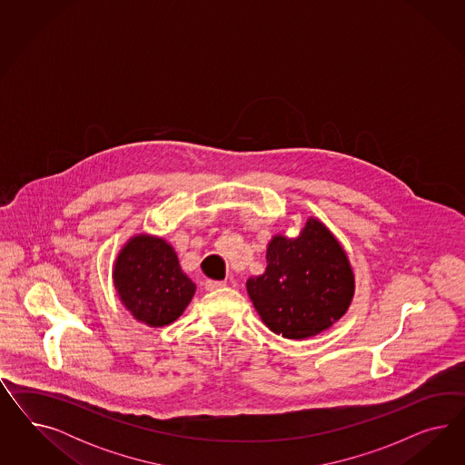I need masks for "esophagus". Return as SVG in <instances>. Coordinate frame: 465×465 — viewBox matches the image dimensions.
Wrapping results in <instances>:
<instances>
[{
  "mask_svg": "<svg viewBox=\"0 0 465 465\" xmlns=\"http://www.w3.org/2000/svg\"><path fill=\"white\" fill-rule=\"evenodd\" d=\"M204 286H206V290H208V292H214V290H220V288H223V286H225V282H214V280H206Z\"/></svg>",
  "mask_w": 465,
  "mask_h": 465,
  "instance_id": "obj_1",
  "label": "esophagus"
}]
</instances>
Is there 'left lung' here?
I'll list each match as a JSON object with an SVG mask.
<instances>
[{"mask_svg":"<svg viewBox=\"0 0 465 465\" xmlns=\"http://www.w3.org/2000/svg\"><path fill=\"white\" fill-rule=\"evenodd\" d=\"M264 274L247 280L262 322L286 339L317 336L351 303L354 276L346 252L319 220L309 218L296 239L269 242Z\"/></svg>","mask_w":465,"mask_h":465,"instance_id":"1","label":"left lung"}]
</instances>
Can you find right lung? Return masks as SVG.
<instances>
[{"instance_id":"obj_1","label":"right lung","mask_w":465,"mask_h":465,"mask_svg":"<svg viewBox=\"0 0 465 465\" xmlns=\"http://www.w3.org/2000/svg\"><path fill=\"white\" fill-rule=\"evenodd\" d=\"M114 286L134 319L152 327L177 321L196 292L173 249L165 240L150 235L129 240L119 252Z\"/></svg>"}]
</instances>
